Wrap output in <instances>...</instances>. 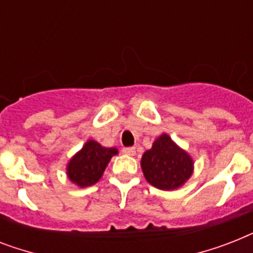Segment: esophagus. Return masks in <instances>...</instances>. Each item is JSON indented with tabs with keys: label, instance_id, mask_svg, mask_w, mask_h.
Here are the masks:
<instances>
[{
	"label": "esophagus",
	"instance_id": "obj_1",
	"mask_svg": "<svg viewBox=\"0 0 253 253\" xmlns=\"http://www.w3.org/2000/svg\"><path fill=\"white\" fill-rule=\"evenodd\" d=\"M123 154L128 155V156H134L136 154V151H135L134 147H126V148H123Z\"/></svg>",
	"mask_w": 253,
	"mask_h": 253
}]
</instances>
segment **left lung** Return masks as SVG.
I'll use <instances>...</instances> for the list:
<instances>
[{
	"label": "left lung",
	"mask_w": 253,
	"mask_h": 253,
	"mask_svg": "<svg viewBox=\"0 0 253 253\" xmlns=\"http://www.w3.org/2000/svg\"><path fill=\"white\" fill-rule=\"evenodd\" d=\"M140 166L146 180L162 190L180 188L193 173L192 158L167 134L160 135L143 154Z\"/></svg>",
	"instance_id": "8db88e82"
}]
</instances>
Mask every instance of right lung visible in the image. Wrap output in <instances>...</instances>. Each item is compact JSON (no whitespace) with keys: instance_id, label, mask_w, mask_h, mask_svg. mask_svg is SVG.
I'll list each match as a JSON object with an SVG mask.
<instances>
[{"instance_id":"obj_1","label":"right lung","mask_w":253,"mask_h":253,"mask_svg":"<svg viewBox=\"0 0 253 253\" xmlns=\"http://www.w3.org/2000/svg\"><path fill=\"white\" fill-rule=\"evenodd\" d=\"M117 154V148H106L95 140H87L69 160L67 166L68 178L80 188L95 184L102 177L110 159Z\"/></svg>"}]
</instances>
